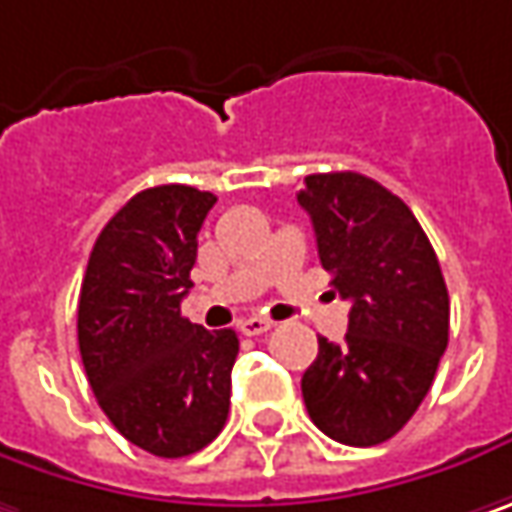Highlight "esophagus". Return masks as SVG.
<instances>
[{
  "instance_id": "obj_1",
  "label": "esophagus",
  "mask_w": 512,
  "mask_h": 512,
  "mask_svg": "<svg viewBox=\"0 0 512 512\" xmlns=\"http://www.w3.org/2000/svg\"><path fill=\"white\" fill-rule=\"evenodd\" d=\"M266 330H272V321H269V318L252 316L240 321V333H243V336H263Z\"/></svg>"
}]
</instances>
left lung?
Instances as JSON below:
<instances>
[{
	"label": "left lung",
	"mask_w": 512,
	"mask_h": 512,
	"mask_svg": "<svg viewBox=\"0 0 512 512\" xmlns=\"http://www.w3.org/2000/svg\"><path fill=\"white\" fill-rule=\"evenodd\" d=\"M298 205L330 284L350 301L345 342L318 339L304 406L327 437L376 446L406 426L435 382L449 342L446 281L411 208L374 179L313 173Z\"/></svg>",
	"instance_id": "1"
}]
</instances>
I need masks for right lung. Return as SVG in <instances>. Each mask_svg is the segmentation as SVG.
Segmentation results:
<instances>
[{
    "label": "right lung",
    "instance_id": "right-lung-1",
    "mask_svg": "<svg viewBox=\"0 0 512 512\" xmlns=\"http://www.w3.org/2000/svg\"><path fill=\"white\" fill-rule=\"evenodd\" d=\"M214 202L191 185L136 194L98 234L80 284L77 345L95 400L156 458L194 455L226 426L237 333L182 316Z\"/></svg>",
    "mask_w": 512,
    "mask_h": 512
}]
</instances>
